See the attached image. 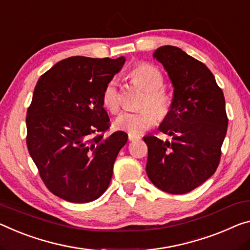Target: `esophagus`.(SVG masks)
<instances>
[{"instance_id": "34e87169", "label": "esophagus", "mask_w": 250, "mask_h": 250, "mask_svg": "<svg viewBox=\"0 0 250 250\" xmlns=\"http://www.w3.org/2000/svg\"><path fill=\"white\" fill-rule=\"evenodd\" d=\"M140 138V136H136V135H132V134H128V140L129 141H135V140H138Z\"/></svg>"}]
</instances>
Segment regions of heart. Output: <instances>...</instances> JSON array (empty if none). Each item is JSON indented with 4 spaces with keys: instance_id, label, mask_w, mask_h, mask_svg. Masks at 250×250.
<instances>
[{
    "instance_id": "heart-1",
    "label": "heart",
    "mask_w": 250,
    "mask_h": 250,
    "mask_svg": "<svg viewBox=\"0 0 250 250\" xmlns=\"http://www.w3.org/2000/svg\"><path fill=\"white\" fill-rule=\"evenodd\" d=\"M134 85L144 90L141 109L136 113H123L115 121V127L132 135H138L152 127L157 122V116L164 120L168 116L172 107V97L163 86L164 77L160 69L149 63H137L127 74ZM102 103L112 114H117L121 108V96L115 82L106 85L102 94ZM155 109H151L150 107Z\"/></svg>"
}]
</instances>
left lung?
Returning a JSON list of instances; mask_svg holds the SVG:
<instances>
[{"label":"left lung","mask_w":250,"mask_h":250,"mask_svg":"<svg viewBox=\"0 0 250 250\" xmlns=\"http://www.w3.org/2000/svg\"><path fill=\"white\" fill-rule=\"evenodd\" d=\"M174 87L171 112L160 130L172 140L145 136L146 173L155 187L183 194L216 172L227 134L228 117L221 88L209 68L178 47L163 45L154 52Z\"/></svg>","instance_id":"8db88e82"}]
</instances>
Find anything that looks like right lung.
<instances>
[{
    "label": "right lung",
    "mask_w": 250,
    "mask_h": 250,
    "mask_svg": "<svg viewBox=\"0 0 250 250\" xmlns=\"http://www.w3.org/2000/svg\"><path fill=\"white\" fill-rule=\"evenodd\" d=\"M125 62L75 56L40 77L26 110V146L50 192L86 203L107 190L127 134L110 127L102 94Z\"/></svg>",
    "instance_id": "1"
}]
</instances>
